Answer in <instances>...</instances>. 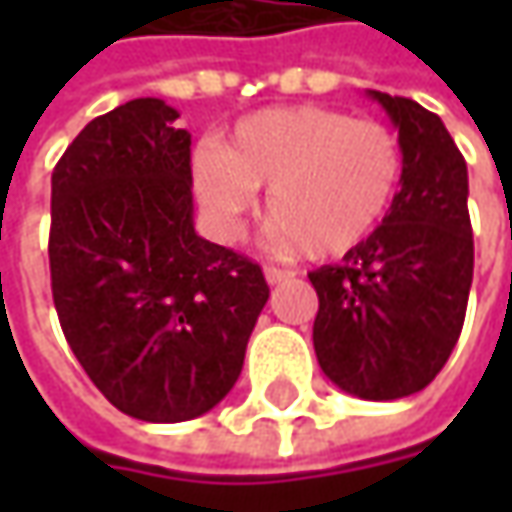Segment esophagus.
Wrapping results in <instances>:
<instances>
[{"instance_id":"esophagus-1","label":"esophagus","mask_w":512,"mask_h":512,"mask_svg":"<svg viewBox=\"0 0 512 512\" xmlns=\"http://www.w3.org/2000/svg\"><path fill=\"white\" fill-rule=\"evenodd\" d=\"M293 276H296V273H293V270H285V267H276V265L265 267L267 285H282V282H290Z\"/></svg>"}]
</instances>
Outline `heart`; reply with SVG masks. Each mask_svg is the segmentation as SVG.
I'll list each match as a JSON object with an SVG mask.
<instances>
[{"label":"heart","instance_id":"1","mask_svg":"<svg viewBox=\"0 0 512 512\" xmlns=\"http://www.w3.org/2000/svg\"><path fill=\"white\" fill-rule=\"evenodd\" d=\"M196 193L222 230H233L267 190L273 242L310 256H344L364 245L402 187V142L379 119L325 105L256 110L227 145L196 153Z\"/></svg>","mask_w":512,"mask_h":512}]
</instances>
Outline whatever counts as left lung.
<instances>
[{
    "mask_svg": "<svg viewBox=\"0 0 512 512\" xmlns=\"http://www.w3.org/2000/svg\"><path fill=\"white\" fill-rule=\"evenodd\" d=\"M399 128L402 190L379 230L342 265L310 270L319 367L344 393L393 402L450 359L473 282L467 165L442 119L419 102L367 90Z\"/></svg>",
    "mask_w": 512,
    "mask_h": 512,
    "instance_id": "obj_1",
    "label": "left lung"
}]
</instances>
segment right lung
<instances>
[{"mask_svg": "<svg viewBox=\"0 0 512 512\" xmlns=\"http://www.w3.org/2000/svg\"><path fill=\"white\" fill-rule=\"evenodd\" d=\"M162 99L96 116L50 176V290L73 356L133 419L187 422L225 399L270 287L196 236L190 133Z\"/></svg>", "mask_w": 512, "mask_h": 512, "instance_id": "1", "label": "right lung"}]
</instances>
